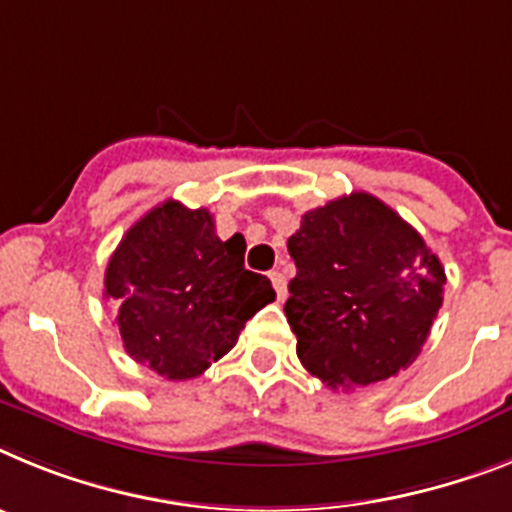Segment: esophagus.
I'll list each match as a JSON object with an SVG mask.
<instances>
[{"instance_id": "esophagus-1", "label": "esophagus", "mask_w": 512, "mask_h": 512, "mask_svg": "<svg viewBox=\"0 0 512 512\" xmlns=\"http://www.w3.org/2000/svg\"><path fill=\"white\" fill-rule=\"evenodd\" d=\"M270 283H273L275 296H278V301L286 299V278H283V275L278 273V270H273V273H270Z\"/></svg>"}]
</instances>
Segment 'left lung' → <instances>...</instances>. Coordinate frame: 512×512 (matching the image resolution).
I'll list each match as a JSON object with an SVG mask.
<instances>
[{
  "label": "left lung",
  "mask_w": 512,
  "mask_h": 512,
  "mask_svg": "<svg viewBox=\"0 0 512 512\" xmlns=\"http://www.w3.org/2000/svg\"><path fill=\"white\" fill-rule=\"evenodd\" d=\"M286 317L296 353L332 389L397 376L420 355L446 270L394 208L368 193L306 211L288 239Z\"/></svg>",
  "instance_id": "1"
}]
</instances>
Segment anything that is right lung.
Returning <instances> with one entry per match:
<instances>
[{
	"instance_id": "obj_1",
	"label": "right lung",
	"mask_w": 512,
	"mask_h": 512,
	"mask_svg": "<svg viewBox=\"0 0 512 512\" xmlns=\"http://www.w3.org/2000/svg\"><path fill=\"white\" fill-rule=\"evenodd\" d=\"M244 239L221 242L206 208L164 201L141 216L105 270V299L133 361L167 381L201 376L229 353L275 291L244 270Z\"/></svg>"
}]
</instances>
